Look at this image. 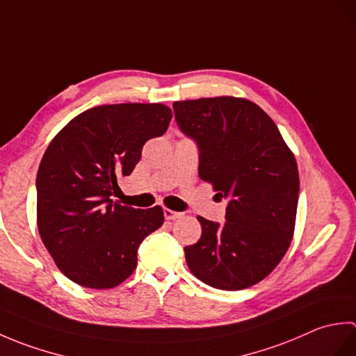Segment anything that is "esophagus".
I'll use <instances>...</instances> for the list:
<instances>
[{
	"mask_svg": "<svg viewBox=\"0 0 356 356\" xmlns=\"http://www.w3.org/2000/svg\"><path fill=\"white\" fill-rule=\"evenodd\" d=\"M184 214L179 213V211H171V209H163V217L166 218V220H176V218H180Z\"/></svg>",
	"mask_w": 356,
	"mask_h": 356,
	"instance_id": "34e87169",
	"label": "esophagus"
}]
</instances>
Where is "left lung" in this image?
Returning a JSON list of instances; mask_svg holds the SVG:
<instances>
[{"label": "left lung", "mask_w": 356, "mask_h": 356, "mask_svg": "<svg viewBox=\"0 0 356 356\" xmlns=\"http://www.w3.org/2000/svg\"><path fill=\"white\" fill-rule=\"evenodd\" d=\"M199 149V176L228 200L225 223L197 217L202 236L185 259L200 282L240 291L269 275L291 245L298 205L297 162L259 105L238 97L172 104Z\"/></svg>", "instance_id": "8db88e82"}]
</instances>
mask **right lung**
I'll return each mask as SVG.
<instances>
[{"instance_id":"1","label":"right lung","mask_w":356,"mask_h":356,"mask_svg":"<svg viewBox=\"0 0 356 356\" xmlns=\"http://www.w3.org/2000/svg\"><path fill=\"white\" fill-rule=\"evenodd\" d=\"M171 118L162 104L101 105L72 119L45 149L36 176L38 229L72 282L92 289L120 284L136 269L143 238L162 226L161 207H122L111 195Z\"/></svg>"}]
</instances>
